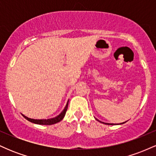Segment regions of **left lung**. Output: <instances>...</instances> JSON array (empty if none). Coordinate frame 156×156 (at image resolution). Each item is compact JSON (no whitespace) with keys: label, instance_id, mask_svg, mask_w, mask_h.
Returning <instances> with one entry per match:
<instances>
[{"label":"left lung","instance_id":"obj_1","mask_svg":"<svg viewBox=\"0 0 156 156\" xmlns=\"http://www.w3.org/2000/svg\"><path fill=\"white\" fill-rule=\"evenodd\" d=\"M97 120H98V121H99V122H101V121H100V120H98V119H97ZM102 122V123H104V124H106V125H115V124H113V123H105V122ZM125 122H122V123H120V124H119V125H121V124H123V123H125ZM118 125V124H117Z\"/></svg>","mask_w":156,"mask_h":156}]
</instances>
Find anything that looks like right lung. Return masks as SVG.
<instances>
[{
  "label": "right lung",
  "mask_w": 156,
  "mask_h": 156,
  "mask_svg": "<svg viewBox=\"0 0 156 156\" xmlns=\"http://www.w3.org/2000/svg\"><path fill=\"white\" fill-rule=\"evenodd\" d=\"M68 103H69V100H68L67 104H66L65 107L63 109L62 112L58 114V116L56 117H53V118H50V119H31V118H29L26 116H25L24 114H22V115L27 120H28L31 122L34 123V124H37V125H53L55 124V123L58 122L62 121L63 119V118L65 116L66 112L67 110V107H68Z\"/></svg>",
  "instance_id": "add662e5"
}]
</instances>
